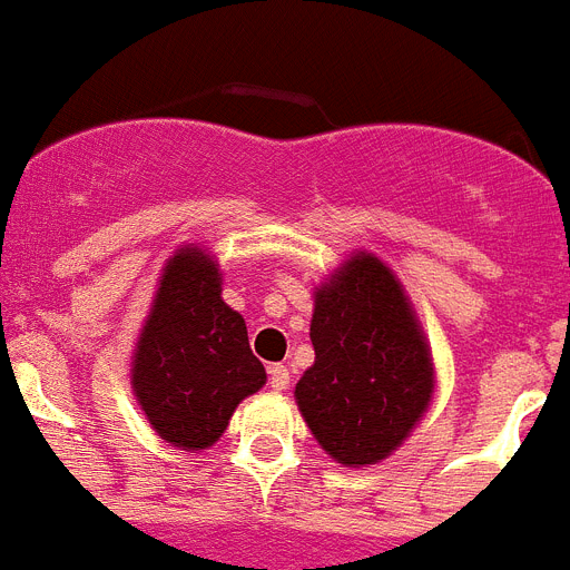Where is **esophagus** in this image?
Masks as SVG:
<instances>
[{"label": "esophagus", "mask_w": 570, "mask_h": 570, "mask_svg": "<svg viewBox=\"0 0 570 570\" xmlns=\"http://www.w3.org/2000/svg\"><path fill=\"white\" fill-rule=\"evenodd\" d=\"M289 385V367L286 365H272L269 367V389L284 391Z\"/></svg>", "instance_id": "1"}]
</instances>
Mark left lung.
<instances>
[{
	"mask_svg": "<svg viewBox=\"0 0 570 570\" xmlns=\"http://www.w3.org/2000/svg\"><path fill=\"white\" fill-rule=\"evenodd\" d=\"M315 362L295 385L298 409L344 466L389 458L432 400V356L403 286L374 255L344 263L315 293Z\"/></svg>",
	"mask_w": 570,
	"mask_h": 570,
	"instance_id": "1",
	"label": "left lung"
}]
</instances>
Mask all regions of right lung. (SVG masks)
Here are the masks:
<instances>
[{
  "mask_svg": "<svg viewBox=\"0 0 570 570\" xmlns=\"http://www.w3.org/2000/svg\"><path fill=\"white\" fill-rule=\"evenodd\" d=\"M266 382L248 347L246 322L219 298V269L203 248H179L132 358V391L161 440L212 446L243 396Z\"/></svg>",
  "mask_w": 570,
  "mask_h": 570,
  "instance_id": "1",
  "label": "right lung"
}]
</instances>
